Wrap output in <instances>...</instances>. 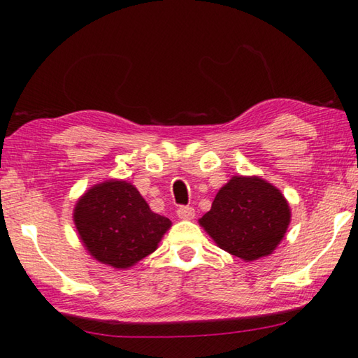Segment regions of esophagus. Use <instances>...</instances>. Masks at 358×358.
<instances>
[{"instance_id": "34e87169", "label": "esophagus", "mask_w": 358, "mask_h": 358, "mask_svg": "<svg viewBox=\"0 0 358 358\" xmlns=\"http://www.w3.org/2000/svg\"><path fill=\"white\" fill-rule=\"evenodd\" d=\"M177 215L180 220H192V217L196 216V211H194V208L189 207V205H186V207H180L177 210Z\"/></svg>"}]
</instances>
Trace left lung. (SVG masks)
<instances>
[{
	"instance_id": "obj_1",
	"label": "left lung",
	"mask_w": 358,
	"mask_h": 358,
	"mask_svg": "<svg viewBox=\"0 0 358 358\" xmlns=\"http://www.w3.org/2000/svg\"><path fill=\"white\" fill-rule=\"evenodd\" d=\"M290 208L281 191L259 177L230 178L199 224L221 250L251 262L268 256L286 235Z\"/></svg>"
}]
</instances>
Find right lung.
Wrapping results in <instances>:
<instances>
[{
  "mask_svg": "<svg viewBox=\"0 0 358 358\" xmlns=\"http://www.w3.org/2000/svg\"><path fill=\"white\" fill-rule=\"evenodd\" d=\"M74 222L87 251L113 268H129L156 251L172 226L123 180H107L85 192L76 203Z\"/></svg>",
  "mask_w": 358,
  "mask_h": 358,
  "instance_id": "add662e5",
  "label": "right lung"
}]
</instances>
